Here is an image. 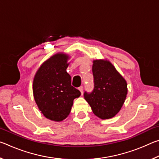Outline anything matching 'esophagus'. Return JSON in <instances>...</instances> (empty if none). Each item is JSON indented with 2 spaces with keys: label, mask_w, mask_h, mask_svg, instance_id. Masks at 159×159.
<instances>
[{
  "label": "esophagus",
  "mask_w": 159,
  "mask_h": 159,
  "mask_svg": "<svg viewBox=\"0 0 159 159\" xmlns=\"http://www.w3.org/2000/svg\"><path fill=\"white\" fill-rule=\"evenodd\" d=\"M79 90L80 91V93H81V95H83V86H80V87L79 88Z\"/></svg>",
  "instance_id": "34e87169"
}]
</instances>
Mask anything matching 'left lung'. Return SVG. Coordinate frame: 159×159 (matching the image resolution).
I'll return each mask as SVG.
<instances>
[{"label": "left lung", "instance_id": "obj_1", "mask_svg": "<svg viewBox=\"0 0 159 159\" xmlns=\"http://www.w3.org/2000/svg\"><path fill=\"white\" fill-rule=\"evenodd\" d=\"M93 75L94 88L90 93L85 91L84 98L97 116L114 117L125 102L127 83L109 61H94Z\"/></svg>", "mask_w": 159, "mask_h": 159}]
</instances>
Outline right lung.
Here are the masks:
<instances>
[{
    "instance_id": "1",
    "label": "right lung",
    "mask_w": 159,
    "mask_h": 159,
    "mask_svg": "<svg viewBox=\"0 0 159 159\" xmlns=\"http://www.w3.org/2000/svg\"><path fill=\"white\" fill-rule=\"evenodd\" d=\"M68 57L57 54L40 67L33 83L34 99L38 107L48 119L61 121L71 111L73 101L80 95L71 85V78L66 69Z\"/></svg>"
}]
</instances>
